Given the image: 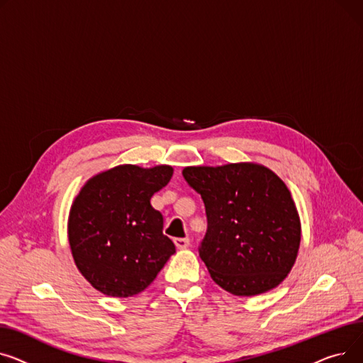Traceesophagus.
Returning a JSON list of instances; mask_svg holds the SVG:
<instances>
[{
	"mask_svg": "<svg viewBox=\"0 0 363 363\" xmlns=\"http://www.w3.org/2000/svg\"><path fill=\"white\" fill-rule=\"evenodd\" d=\"M174 243H176L177 249H186V247L189 246L190 240H189L187 238H180V239H176V240H174Z\"/></svg>",
	"mask_w": 363,
	"mask_h": 363,
	"instance_id": "esophagus-1",
	"label": "esophagus"
}]
</instances>
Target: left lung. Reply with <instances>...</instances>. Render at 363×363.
<instances>
[{"label": "left lung", "instance_id": "left-lung-1", "mask_svg": "<svg viewBox=\"0 0 363 363\" xmlns=\"http://www.w3.org/2000/svg\"><path fill=\"white\" fill-rule=\"evenodd\" d=\"M183 177L205 203L199 257L211 279L234 296L279 286L301 246V218L286 183L255 162L186 167Z\"/></svg>", "mask_w": 363, "mask_h": 363}]
</instances>
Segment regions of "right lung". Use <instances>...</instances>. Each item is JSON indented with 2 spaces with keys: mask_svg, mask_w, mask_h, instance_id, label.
Segmentation results:
<instances>
[{
  "mask_svg": "<svg viewBox=\"0 0 363 363\" xmlns=\"http://www.w3.org/2000/svg\"><path fill=\"white\" fill-rule=\"evenodd\" d=\"M173 167L123 164L91 177L74 198L67 223L74 264L94 289L111 297L143 291L176 252L151 198Z\"/></svg>",
  "mask_w": 363,
  "mask_h": 363,
  "instance_id": "1",
  "label": "right lung"
}]
</instances>
